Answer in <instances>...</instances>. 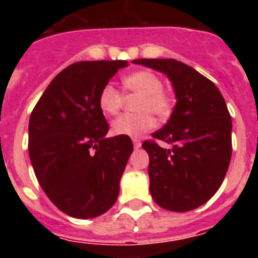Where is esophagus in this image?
<instances>
[{"label": "esophagus", "mask_w": 258, "mask_h": 258, "mask_svg": "<svg viewBox=\"0 0 258 258\" xmlns=\"http://www.w3.org/2000/svg\"><path fill=\"white\" fill-rule=\"evenodd\" d=\"M141 145H142V143H141V141L140 140H133V146H134V149L136 150H138L141 147Z\"/></svg>", "instance_id": "34e87169"}]
</instances>
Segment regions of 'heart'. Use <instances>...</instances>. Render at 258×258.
Here are the masks:
<instances>
[{"instance_id": "obj_1", "label": "heart", "mask_w": 258, "mask_h": 258, "mask_svg": "<svg viewBox=\"0 0 258 258\" xmlns=\"http://www.w3.org/2000/svg\"><path fill=\"white\" fill-rule=\"evenodd\" d=\"M122 84L129 92L141 95L136 104V109L141 112L125 113L115 118L111 124L115 136L140 137L154 127L155 118L151 112L157 117H165L170 113L172 99L163 92V83L156 74L137 71L124 77ZM98 103L103 113L115 115L121 108L122 94L113 84H107L102 88Z\"/></svg>"}]
</instances>
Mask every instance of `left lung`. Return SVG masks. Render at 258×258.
Returning a JSON list of instances; mask_svg holds the SVG:
<instances>
[{
	"label": "left lung",
	"instance_id": "obj_1",
	"mask_svg": "<svg viewBox=\"0 0 258 258\" xmlns=\"http://www.w3.org/2000/svg\"><path fill=\"white\" fill-rule=\"evenodd\" d=\"M172 83L175 103L156 141L142 147L150 156V192L157 206L187 212L206 204L222 184L231 159L232 122L225 99L211 80L175 59H136Z\"/></svg>",
	"mask_w": 258,
	"mask_h": 258
}]
</instances>
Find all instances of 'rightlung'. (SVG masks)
<instances>
[{
  "instance_id": "1",
  "label": "right lung",
  "mask_w": 258,
  "mask_h": 258,
  "mask_svg": "<svg viewBox=\"0 0 258 258\" xmlns=\"http://www.w3.org/2000/svg\"><path fill=\"white\" fill-rule=\"evenodd\" d=\"M126 60L79 61L52 79L33 108L28 151L37 181L56 208L94 218L115 204L133 152L129 137L107 138L98 98Z\"/></svg>"
}]
</instances>
